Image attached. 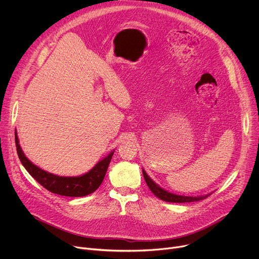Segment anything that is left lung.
<instances>
[{"mask_svg":"<svg viewBox=\"0 0 259 259\" xmlns=\"http://www.w3.org/2000/svg\"><path fill=\"white\" fill-rule=\"evenodd\" d=\"M142 174L144 177V180L147 184V187L150 188V190L152 191V193L158 197L159 199L165 201V202H170V203H189V202H196V201H200V200H204L206 199L209 195L206 196H202V197H187V196H179V195H175L172 193H169L165 190H163L162 188H160L157 183H155L150 176L145 173V171L142 169Z\"/></svg>","mask_w":259,"mask_h":259,"instance_id":"8db88e82","label":"left lung"}]
</instances>
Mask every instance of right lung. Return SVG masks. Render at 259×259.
Here are the masks:
<instances>
[{
  "label": "right lung",
  "instance_id": "right-lung-1",
  "mask_svg": "<svg viewBox=\"0 0 259 259\" xmlns=\"http://www.w3.org/2000/svg\"><path fill=\"white\" fill-rule=\"evenodd\" d=\"M15 143L18 158L26 171L49 192L65 197H85L95 192L101 184L107 171L109 162L114 155V151L109 153L108 156L99 161L89 172L84 175L77 177H65L46 172L45 170H42L32 164L24 156L21 150L16 131Z\"/></svg>",
  "mask_w": 259,
  "mask_h": 259
}]
</instances>
